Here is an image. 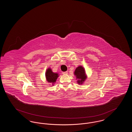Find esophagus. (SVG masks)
<instances>
[{
    "mask_svg": "<svg viewBox=\"0 0 132 132\" xmlns=\"http://www.w3.org/2000/svg\"><path fill=\"white\" fill-rule=\"evenodd\" d=\"M62 74L64 75H66L68 74V72L67 71H65V72H62Z\"/></svg>",
    "mask_w": 132,
    "mask_h": 132,
    "instance_id": "34e87169",
    "label": "esophagus"
}]
</instances>
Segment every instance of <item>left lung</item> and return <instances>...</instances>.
Returning <instances> with one entry per match:
<instances>
[{
	"instance_id": "left-lung-1",
	"label": "left lung",
	"mask_w": 132,
	"mask_h": 132,
	"mask_svg": "<svg viewBox=\"0 0 132 132\" xmlns=\"http://www.w3.org/2000/svg\"><path fill=\"white\" fill-rule=\"evenodd\" d=\"M74 74L76 76V78L78 80L77 82L78 84H82L87 78L84 68L82 66H80L76 69Z\"/></svg>"
}]
</instances>
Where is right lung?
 <instances>
[{"instance_id": "right-lung-1", "label": "right lung", "mask_w": 132, "mask_h": 132, "mask_svg": "<svg viewBox=\"0 0 132 132\" xmlns=\"http://www.w3.org/2000/svg\"><path fill=\"white\" fill-rule=\"evenodd\" d=\"M45 76L46 79L48 82L50 83L53 84L56 82V80L58 77V74L57 73H53L51 69L48 68L46 70V72L45 73Z\"/></svg>"}]
</instances>
